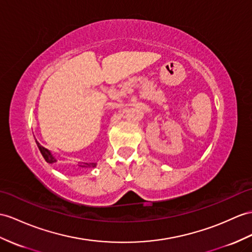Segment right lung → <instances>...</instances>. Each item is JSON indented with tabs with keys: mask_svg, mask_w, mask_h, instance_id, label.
<instances>
[{
	"mask_svg": "<svg viewBox=\"0 0 252 252\" xmlns=\"http://www.w3.org/2000/svg\"><path fill=\"white\" fill-rule=\"evenodd\" d=\"M36 144H37V146H38V149H39V151H40V153H41L42 157L45 158V160H46L47 162L53 163V162L57 161V160H55V158L53 157V155L51 154L50 151L45 149L44 146H41V145L37 142V141H36ZM81 167H96V163H84L83 165H81Z\"/></svg>",
	"mask_w": 252,
	"mask_h": 252,
	"instance_id": "obj_1",
	"label": "right lung"
}]
</instances>
